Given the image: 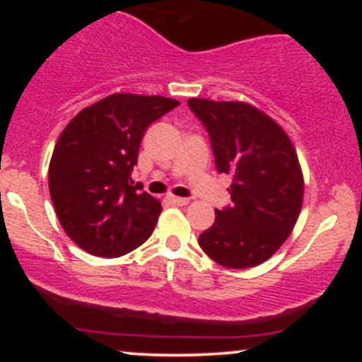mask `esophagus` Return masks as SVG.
<instances>
[{"mask_svg": "<svg viewBox=\"0 0 362 362\" xmlns=\"http://www.w3.org/2000/svg\"><path fill=\"white\" fill-rule=\"evenodd\" d=\"M168 202L173 206H187L189 204V199L187 197H175V195H168Z\"/></svg>", "mask_w": 362, "mask_h": 362, "instance_id": "esophagus-1", "label": "esophagus"}]
</instances>
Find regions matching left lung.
I'll use <instances>...</instances> for the list:
<instances>
[{
	"mask_svg": "<svg viewBox=\"0 0 362 362\" xmlns=\"http://www.w3.org/2000/svg\"><path fill=\"white\" fill-rule=\"evenodd\" d=\"M209 134L216 170L231 177V204L199 236L207 255L228 269L262 264L288 240L303 204L296 151L277 122L243 102L190 98Z\"/></svg>",
	"mask_w": 362,
	"mask_h": 362,
	"instance_id": "left-lung-1",
	"label": "left lung"
}]
</instances>
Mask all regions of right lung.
Masks as SVG:
<instances>
[{
	"mask_svg": "<svg viewBox=\"0 0 362 362\" xmlns=\"http://www.w3.org/2000/svg\"><path fill=\"white\" fill-rule=\"evenodd\" d=\"M178 105L165 97L115 93L83 109L61 132L49 190L62 230L83 250L120 257L155 230L160 201L132 182L146 129Z\"/></svg>",
	"mask_w": 362,
	"mask_h": 362,
	"instance_id": "1",
	"label": "right lung"
}]
</instances>
